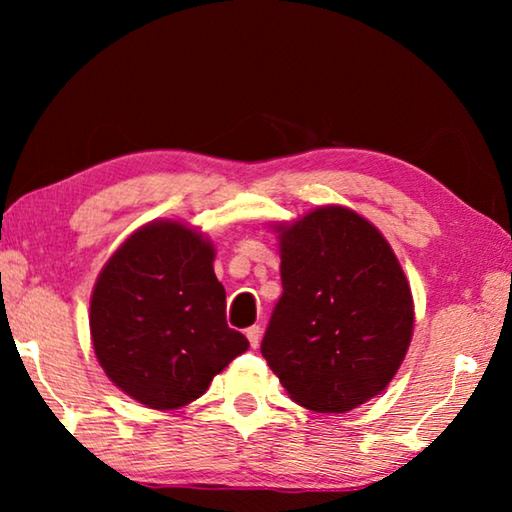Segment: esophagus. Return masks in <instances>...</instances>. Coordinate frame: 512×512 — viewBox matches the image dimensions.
Masks as SVG:
<instances>
[{
	"label": "esophagus",
	"mask_w": 512,
	"mask_h": 512,
	"mask_svg": "<svg viewBox=\"0 0 512 512\" xmlns=\"http://www.w3.org/2000/svg\"><path fill=\"white\" fill-rule=\"evenodd\" d=\"M246 339L250 341V348H257L259 339H262V327H259V325L248 327V329H246Z\"/></svg>",
	"instance_id": "esophagus-1"
}]
</instances>
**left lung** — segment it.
<instances>
[{"instance_id":"1","label":"left lung","mask_w":512,"mask_h":512,"mask_svg":"<svg viewBox=\"0 0 512 512\" xmlns=\"http://www.w3.org/2000/svg\"><path fill=\"white\" fill-rule=\"evenodd\" d=\"M282 298L262 354L293 402L345 413L391 384L413 336L409 280L384 235L350 207L273 225Z\"/></svg>"}]
</instances>
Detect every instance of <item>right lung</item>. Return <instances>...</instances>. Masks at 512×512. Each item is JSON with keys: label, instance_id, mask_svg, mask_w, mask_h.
I'll list each match as a JSON object with an SVG mask.
<instances>
[{"label": "right lung", "instance_id": "obj_1", "mask_svg": "<svg viewBox=\"0 0 512 512\" xmlns=\"http://www.w3.org/2000/svg\"><path fill=\"white\" fill-rule=\"evenodd\" d=\"M90 336L112 384L158 411L198 400L248 350L246 336L225 323L214 244L171 219L137 228L101 268Z\"/></svg>", "mask_w": 512, "mask_h": 512}]
</instances>
